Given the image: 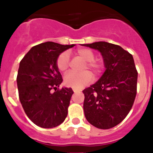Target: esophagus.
Segmentation results:
<instances>
[{
	"label": "esophagus",
	"instance_id": "1",
	"mask_svg": "<svg viewBox=\"0 0 153 153\" xmlns=\"http://www.w3.org/2000/svg\"><path fill=\"white\" fill-rule=\"evenodd\" d=\"M73 91H74V92H79V89H77V88H73Z\"/></svg>",
	"mask_w": 153,
	"mask_h": 153
}]
</instances>
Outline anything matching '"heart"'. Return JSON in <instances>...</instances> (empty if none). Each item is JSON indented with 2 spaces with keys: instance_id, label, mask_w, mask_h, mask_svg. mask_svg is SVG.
Here are the masks:
<instances>
[{
  "instance_id": "b5f03b06",
  "label": "heart",
  "mask_w": 153,
  "mask_h": 153,
  "mask_svg": "<svg viewBox=\"0 0 153 153\" xmlns=\"http://www.w3.org/2000/svg\"><path fill=\"white\" fill-rule=\"evenodd\" d=\"M76 54L84 60L82 70L89 69L95 75H98L103 70V65L100 61L94 60L95 54L91 50L87 48H81L77 50ZM70 58L68 52H63L59 55L57 59V69L60 71L65 72L69 68ZM92 80V74L88 71H84L81 73L69 72L66 74L64 79L65 85L74 88H82L86 85Z\"/></svg>"
}]
</instances>
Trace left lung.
Wrapping results in <instances>:
<instances>
[{"instance_id": "1", "label": "left lung", "mask_w": 153, "mask_h": 153, "mask_svg": "<svg viewBox=\"0 0 153 153\" xmlns=\"http://www.w3.org/2000/svg\"><path fill=\"white\" fill-rule=\"evenodd\" d=\"M101 53L106 71L82 91L85 116L96 128L109 129L120 124L130 112L137 93L138 71L132 55L107 42L83 44Z\"/></svg>"}]
</instances>
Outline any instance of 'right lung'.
I'll list each match as a JSON object with an SVG mask.
<instances>
[{
    "label": "right lung",
    "mask_w": 153,
    "mask_h": 153,
    "mask_svg": "<svg viewBox=\"0 0 153 153\" xmlns=\"http://www.w3.org/2000/svg\"><path fill=\"white\" fill-rule=\"evenodd\" d=\"M74 46L40 43L32 47L20 61L17 75L19 100L28 117L37 126L54 128L68 115L74 92L71 88H58L63 79L56 62L61 53Z\"/></svg>",
    "instance_id": "add662e5"
}]
</instances>
